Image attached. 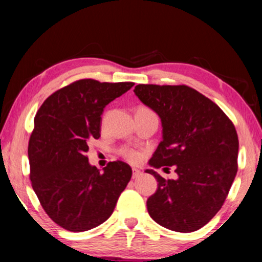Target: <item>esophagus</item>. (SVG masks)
<instances>
[{
  "instance_id": "1",
  "label": "esophagus",
  "mask_w": 262,
  "mask_h": 262,
  "mask_svg": "<svg viewBox=\"0 0 262 262\" xmlns=\"http://www.w3.org/2000/svg\"><path fill=\"white\" fill-rule=\"evenodd\" d=\"M141 175H142V171L139 169H136V168L132 169V178H134V179H137V178L141 177Z\"/></svg>"
}]
</instances>
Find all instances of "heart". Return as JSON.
Returning a JSON list of instances; mask_svg holds the SVG:
<instances>
[{
    "instance_id": "obj_1",
    "label": "heart",
    "mask_w": 262,
    "mask_h": 262,
    "mask_svg": "<svg viewBox=\"0 0 262 262\" xmlns=\"http://www.w3.org/2000/svg\"><path fill=\"white\" fill-rule=\"evenodd\" d=\"M136 112H144V113H154L149 108V107H145V106H139L137 111ZM119 155L121 157H124L125 160L128 161V162L131 163H137L139 162V160H141V152L138 151V150L136 149H132V148H128V146H123V148L119 149Z\"/></svg>"
}]
</instances>
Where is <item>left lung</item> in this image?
<instances>
[{
	"mask_svg": "<svg viewBox=\"0 0 262 262\" xmlns=\"http://www.w3.org/2000/svg\"><path fill=\"white\" fill-rule=\"evenodd\" d=\"M135 94L161 118L163 139L149 163L174 166L177 180L146 169L157 189L146 206L150 217L178 232H192L212 220L237 173L238 137L229 117L188 85L137 84Z\"/></svg>",
	"mask_w": 262,
	"mask_h": 262,
	"instance_id": "obj_1",
	"label": "left lung"
}]
</instances>
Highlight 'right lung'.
Returning a JSON list of instances; mask_svg holds the SVG:
<instances>
[{"label":"right lung","mask_w":262,"mask_h":262,"mask_svg":"<svg viewBox=\"0 0 262 262\" xmlns=\"http://www.w3.org/2000/svg\"><path fill=\"white\" fill-rule=\"evenodd\" d=\"M134 82L75 81L42 102L28 142L32 187L48 216L59 227L82 232L102 224L130 181L123 161L101 173L88 162L89 142L99 139L103 108Z\"/></svg>","instance_id":"add662e5"}]
</instances>
